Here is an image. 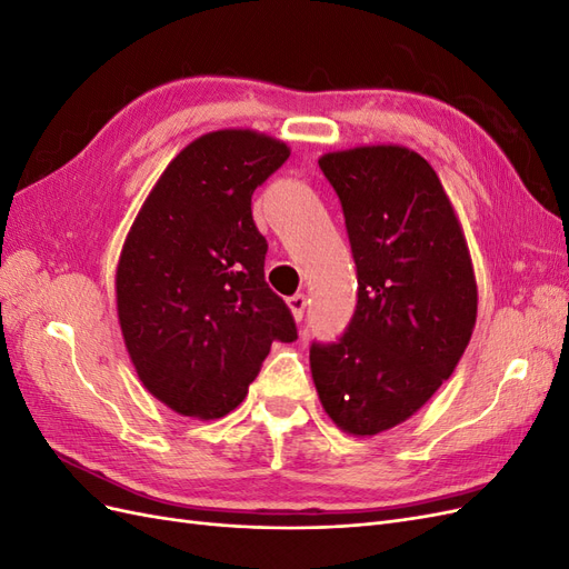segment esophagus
I'll return each mask as SVG.
<instances>
[{
	"label": "esophagus",
	"instance_id": "34e87169",
	"mask_svg": "<svg viewBox=\"0 0 569 569\" xmlns=\"http://www.w3.org/2000/svg\"><path fill=\"white\" fill-rule=\"evenodd\" d=\"M287 306H289L291 316H295V320L301 322V320H303V311H306V295L289 297V299H287Z\"/></svg>",
	"mask_w": 569,
	"mask_h": 569
}]
</instances>
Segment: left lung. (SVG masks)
Instances as JSON below:
<instances>
[{
  "mask_svg": "<svg viewBox=\"0 0 569 569\" xmlns=\"http://www.w3.org/2000/svg\"><path fill=\"white\" fill-rule=\"evenodd\" d=\"M318 163L347 220L358 303L337 341H313L311 372L332 422L372 437L453 375L477 320L475 270L451 199L420 153L372 144Z\"/></svg>",
  "mask_w": 569,
  "mask_h": 569,
  "instance_id": "obj_1",
  "label": "left lung"
}]
</instances>
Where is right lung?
<instances>
[{
  "label": "right lung",
  "mask_w": 569,
  "mask_h": 569,
  "mask_svg": "<svg viewBox=\"0 0 569 569\" xmlns=\"http://www.w3.org/2000/svg\"><path fill=\"white\" fill-rule=\"evenodd\" d=\"M289 159L256 130H216L168 163L116 270L118 322L142 385L180 416L216 420L244 401L272 341L297 322L266 284L251 194Z\"/></svg>",
  "instance_id": "1"
}]
</instances>
